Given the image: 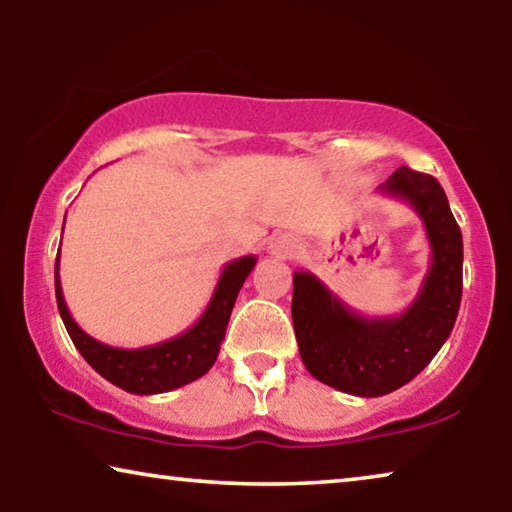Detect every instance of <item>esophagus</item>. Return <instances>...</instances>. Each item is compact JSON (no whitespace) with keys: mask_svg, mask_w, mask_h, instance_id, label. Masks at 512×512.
<instances>
[{"mask_svg":"<svg viewBox=\"0 0 512 512\" xmlns=\"http://www.w3.org/2000/svg\"><path fill=\"white\" fill-rule=\"evenodd\" d=\"M268 250H271L273 255L277 257H293L298 253V241L293 239L291 235H277L271 239V244H268Z\"/></svg>","mask_w":512,"mask_h":512,"instance_id":"1","label":"esophagus"}]
</instances>
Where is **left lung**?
I'll list each match as a JSON object with an SVG mask.
<instances>
[{"mask_svg": "<svg viewBox=\"0 0 512 512\" xmlns=\"http://www.w3.org/2000/svg\"><path fill=\"white\" fill-rule=\"evenodd\" d=\"M377 192L413 207L431 248L422 287L402 314L361 316L314 273H293L302 363L311 377L359 397L393 393L418 377L452 334L463 293V235L438 180L400 167Z\"/></svg>", "mask_w": 512, "mask_h": 512, "instance_id": "obj_1", "label": "left lung"}]
</instances>
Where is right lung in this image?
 I'll return each mask as SVG.
<instances>
[{
	"label": "right lung",
	"mask_w": 512,
	"mask_h": 512,
	"mask_svg": "<svg viewBox=\"0 0 512 512\" xmlns=\"http://www.w3.org/2000/svg\"><path fill=\"white\" fill-rule=\"evenodd\" d=\"M255 264V255L232 259V262L225 264L201 318L187 332L155 345H144V348H112V345L92 339L90 334H85L76 325V320L65 305L63 287H60V248L54 271L56 302L69 339L76 345V350L81 352V357L103 379H108L110 384L133 395L169 393L173 388H180L189 384V381L203 377L214 366L239 289L244 287L246 277L253 271Z\"/></svg>",
	"instance_id": "add662e5"
}]
</instances>
